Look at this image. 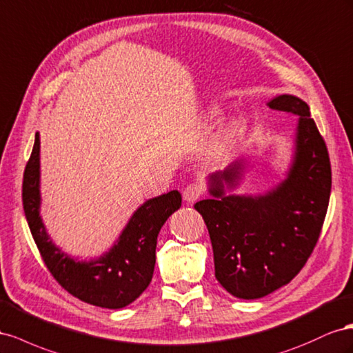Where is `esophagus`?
Masks as SVG:
<instances>
[{
    "mask_svg": "<svg viewBox=\"0 0 353 353\" xmlns=\"http://www.w3.org/2000/svg\"><path fill=\"white\" fill-rule=\"evenodd\" d=\"M204 194V188L199 183H190L183 190V198L188 203H195V201Z\"/></svg>",
    "mask_w": 353,
    "mask_h": 353,
    "instance_id": "1",
    "label": "esophagus"
}]
</instances>
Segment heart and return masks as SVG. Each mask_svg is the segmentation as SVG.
<instances>
[{"mask_svg":"<svg viewBox=\"0 0 353 353\" xmlns=\"http://www.w3.org/2000/svg\"><path fill=\"white\" fill-rule=\"evenodd\" d=\"M211 117H217L219 115V108H211L210 110ZM241 130V124L239 123H234L232 125H229L223 133H221L217 139V143H216V148L217 150H225L230 143H232V140L235 139V136L238 134V132Z\"/></svg>","mask_w":353,"mask_h":353,"instance_id":"heart-1","label":"heart"}]
</instances>
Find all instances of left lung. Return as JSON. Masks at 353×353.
Segmentation results:
<instances>
[{
  "mask_svg": "<svg viewBox=\"0 0 353 353\" xmlns=\"http://www.w3.org/2000/svg\"><path fill=\"white\" fill-rule=\"evenodd\" d=\"M299 119L288 176L259 196H225L244 168L243 159L210 176L211 199L195 204L214 254L216 278L239 299H260L288 284L306 265L327 214L331 192L328 149L303 100L281 94L268 103Z\"/></svg>",
  "mask_w": 353,
  "mask_h": 353,
  "instance_id": "left-lung-1",
  "label": "left lung"
}]
</instances>
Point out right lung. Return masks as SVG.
I'll use <instances>...</instances> for the list:
<instances>
[{
    "label": "right lung",
    "instance_id": "right-lung-1",
    "mask_svg": "<svg viewBox=\"0 0 353 353\" xmlns=\"http://www.w3.org/2000/svg\"><path fill=\"white\" fill-rule=\"evenodd\" d=\"M23 210L47 269L69 294L106 309H121L148 288L154 275L157 238L165 220L182 205L177 190L159 195L140 205L117 244L100 259L77 261L48 238L39 216V134L25 167L22 186Z\"/></svg>",
    "mask_w": 353,
    "mask_h": 353
}]
</instances>
